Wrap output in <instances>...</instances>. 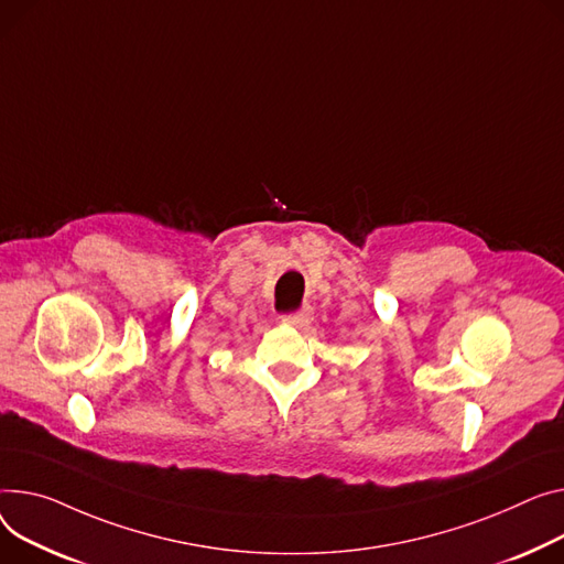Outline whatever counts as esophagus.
Here are the masks:
<instances>
[{
  "instance_id": "34e87169",
  "label": "esophagus",
  "mask_w": 564,
  "mask_h": 564,
  "mask_svg": "<svg viewBox=\"0 0 564 564\" xmlns=\"http://www.w3.org/2000/svg\"><path fill=\"white\" fill-rule=\"evenodd\" d=\"M313 319L311 311H299V313H290V315H283V324L288 326H294V328H304L308 326Z\"/></svg>"
}]
</instances>
